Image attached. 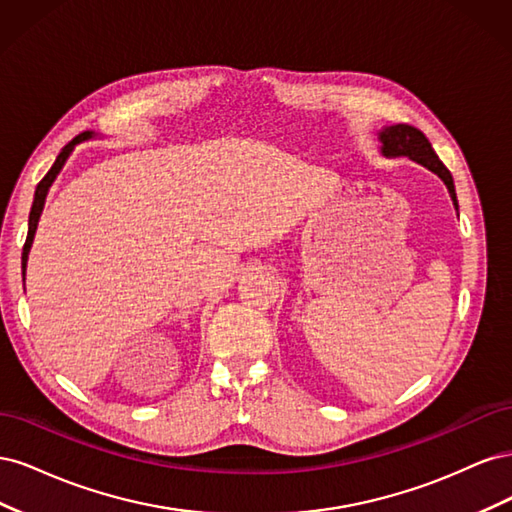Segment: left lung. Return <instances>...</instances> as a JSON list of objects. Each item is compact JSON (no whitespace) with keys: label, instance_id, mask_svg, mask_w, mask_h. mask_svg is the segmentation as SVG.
<instances>
[{"label":"left lung","instance_id":"8db88e82","mask_svg":"<svg viewBox=\"0 0 512 512\" xmlns=\"http://www.w3.org/2000/svg\"><path fill=\"white\" fill-rule=\"evenodd\" d=\"M378 136H380V143H382V147H380L382 156H386V158L406 156V158H410L418 164H423L425 168H429L431 173H436L446 183L448 194H451V198H453V205H455V209H459L451 170H448L440 162V158L436 156V151H433L431 143L427 141V136L421 130L408 126V123H397V126L384 128Z\"/></svg>","mask_w":512,"mask_h":512}]
</instances>
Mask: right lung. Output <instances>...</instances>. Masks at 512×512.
I'll use <instances>...</instances> for the list:
<instances>
[{"mask_svg": "<svg viewBox=\"0 0 512 512\" xmlns=\"http://www.w3.org/2000/svg\"><path fill=\"white\" fill-rule=\"evenodd\" d=\"M94 136V132H83L76 138H72V141L59 151V156L55 160V164L51 166L49 173L44 175V179L38 183L36 188V194H34V205H32V211H29V228H27V239H25V245H23V256H21V269H23V280H25V267H27V256H29V250H32V243H34V235H36V228H38V220H40V213L44 209V200H46V194H49V188L53 185V181L57 179L59 170L64 168L66 160L70 158V153L74 149V145H79L83 141H89V138Z\"/></svg>", "mask_w": 512, "mask_h": 512, "instance_id": "right-lung-1", "label": "right lung"}]
</instances>
